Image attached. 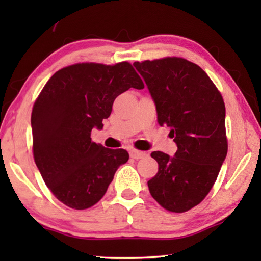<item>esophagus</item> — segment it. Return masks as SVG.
Masks as SVG:
<instances>
[{"label":"esophagus","instance_id":"esophagus-1","mask_svg":"<svg viewBox=\"0 0 261 261\" xmlns=\"http://www.w3.org/2000/svg\"><path fill=\"white\" fill-rule=\"evenodd\" d=\"M130 156L132 159H136V160H138V159H143L144 156H146V153L141 152V151H137V149H131Z\"/></svg>","mask_w":261,"mask_h":261}]
</instances>
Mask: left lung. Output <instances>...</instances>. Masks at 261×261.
<instances>
[{
    "instance_id": "8db88e82",
    "label": "left lung",
    "mask_w": 261,
    "mask_h": 261,
    "mask_svg": "<svg viewBox=\"0 0 261 261\" xmlns=\"http://www.w3.org/2000/svg\"><path fill=\"white\" fill-rule=\"evenodd\" d=\"M155 103L158 122L170 127L174 156L152 152L159 163L149 179L152 197L183 213L204 200L227 156L226 107L218 88L197 64L180 57L135 62Z\"/></svg>"
}]
</instances>
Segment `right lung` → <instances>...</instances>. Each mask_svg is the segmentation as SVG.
Segmentation results:
<instances>
[{
    "mask_svg": "<svg viewBox=\"0 0 261 261\" xmlns=\"http://www.w3.org/2000/svg\"><path fill=\"white\" fill-rule=\"evenodd\" d=\"M143 81L127 62L78 63L55 72L33 106L34 161L61 202L86 210L105 196L114 175L129 160L125 149L95 144L91 131L103 127L114 100Z\"/></svg>",
    "mask_w": 261,
    "mask_h": 261,
    "instance_id": "right-lung-1",
    "label": "right lung"
}]
</instances>
